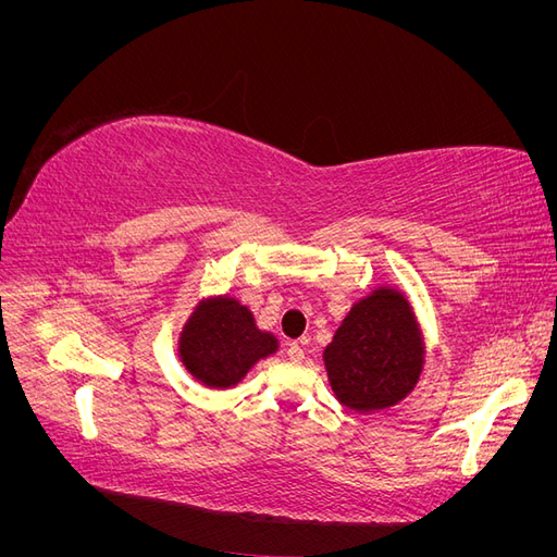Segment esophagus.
<instances>
[{"label":"esophagus","instance_id":"34e87169","mask_svg":"<svg viewBox=\"0 0 557 557\" xmlns=\"http://www.w3.org/2000/svg\"><path fill=\"white\" fill-rule=\"evenodd\" d=\"M288 360H290L293 364L305 362V348H301L299 344H290V346H288Z\"/></svg>","mask_w":557,"mask_h":557}]
</instances>
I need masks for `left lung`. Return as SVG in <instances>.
Wrapping results in <instances>:
<instances>
[{
	"label": "left lung",
	"mask_w": 557,
	"mask_h": 557,
	"mask_svg": "<svg viewBox=\"0 0 557 557\" xmlns=\"http://www.w3.org/2000/svg\"><path fill=\"white\" fill-rule=\"evenodd\" d=\"M425 352L409 297L397 285H379L350 307L323 350V362L336 401L372 413L413 393Z\"/></svg>",
	"instance_id": "8db88e82"
}]
</instances>
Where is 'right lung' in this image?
<instances>
[{
  "instance_id": "obj_1",
  "label": "right lung",
  "mask_w": 557,
  "mask_h": 557,
  "mask_svg": "<svg viewBox=\"0 0 557 557\" xmlns=\"http://www.w3.org/2000/svg\"><path fill=\"white\" fill-rule=\"evenodd\" d=\"M276 350V336L260 330L252 311L232 295L199 299L178 334L185 372L211 391L239 385L252 367Z\"/></svg>"
}]
</instances>
